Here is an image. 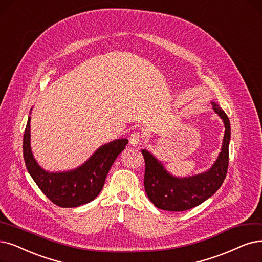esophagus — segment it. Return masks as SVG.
<instances>
[{
    "label": "esophagus",
    "mask_w": 262,
    "mask_h": 262,
    "mask_svg": "<svg viewBox=\"0 0 262 262\" xmlns=\"http://www.w3.org/2000/svg\"><path fill=\"white\" fill-rule=\"evenodd\" d=\"M143 140V135L139 132V131H135V132H132L131 135H130V144L132 146H137L141 143V141Z\"/></svg>",
    "instance_id": "esophagus-1"
}]
</instances>
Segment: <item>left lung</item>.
<instances>
[{
  "instance_id": "left-lung-1",
  "label": "left lung",
  "mask_w": 262,
  "mask_h": 262,
  "mask_svg": "<svg viewBox=\"0 0 262 262\" xmlns=\"http://www.w3.org/2000/svg\"><path fill=\"white\" fill-rule=\"evenodd\" d=\"M214 111L225 123V137L218 159L205 173L186 179H176L167 173L161 163L147 150H142L145 160L144 187L149 200L160 210L183 212L203 203L223 185L229 164L230 121L227 114L216 103Z\"/></svg>"
}]
</instances>
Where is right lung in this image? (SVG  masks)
<instances>
[{
    "label": "right lung",
    "instance_id": "right-lung-1",
    "mask_svg": "<svg viewBox=\"0 0 262 262\" xmlns=\"http://www.w3.org/2000/svg\"><path fill=\"white\" fill-rule=\"evenodd\" d=\"M30 120L29 117L24 134V158L28 172L41 192L60 207H77L96 199L111 166L125 148L128 140H116L102 146L86 163L74 171L49 173L40 169L31 152Z\"/></svg>",
    "mask_w": 262,
    "mask_h": 262
}]
</instances>
